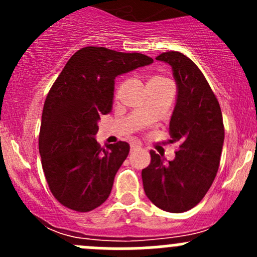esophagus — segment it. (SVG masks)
I'll return each instance as SVG.
<instances>
[{"instance_id":"esophagus-1","label":"esophagus","mask_w":257,"mask_h":257,"mask_svg":"<svg viewBox=\"0 0 257 257\" xmlns=\"http://www.w3.org/2000/svg\"><path fill=\"white\" fill-rule=\"evenodd\" d=\"M137 149H141V147H139L138 144H132L131 145V152H134V150Z\"/></svg>"}]
</instances>
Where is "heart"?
<instances>
[{"instance_id":"heart-1","label":"heart","mask_w":257,"mask_h":257,"mask_svg":"<svg viewBox=\"0 0 257 257\" xmlns=\"http://www.w3.org/2000/svg\"><path fill=\"white\" fill-rule=\"evenodd\" d=\"M162 82H167V79L162 78V77H153V78L148 82V84H153V83H162Z\"/></svg>"}]
</instances>
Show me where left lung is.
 <instances>
[{
	"label": "left lung",
	"instance_id": "left-lung-1",
	"mask_svg": "<svg viewBox=\"0 0 257 257\" xmlns=\"http://www.w3.org/2000/svg\"><path fill=\"white\" fill-rule=\"evenodd\" d=\"M173 69L177 102L169 123L170 143L179 142L175 158L152 150V162L142 170L145 195L155 206L184 212L200 203L219 169L224 123L219 102L200 69L180 52L157 57Z\"/></svg>",
	"mask_w": 257,
	"mask_h": 257
}]
</instances>
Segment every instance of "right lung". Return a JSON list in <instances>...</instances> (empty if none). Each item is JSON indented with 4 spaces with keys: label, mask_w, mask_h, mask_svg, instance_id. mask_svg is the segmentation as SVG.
I'll return each instance as SVG.
<instances>
[{
    "label": "right lung",
    "mask_w": 257,
    "mask_h": 257,
    "mask_svg": "<svg viewBox=\"0 0 257 257\" xmlns=\"http://www.w3.org/2000/svg\"><path fill=\"white\" fill-rule=\"evenodd\" d=\"M153 63L142 53L84 47L69 58L52 85L40 132V154L49 189L68 209L90 211L112 191L129 154L125 142L100 148V114L112 110L115 77Z\"/></svg>",
    "instance_id": "right-lung-1"
}]
</instances>
